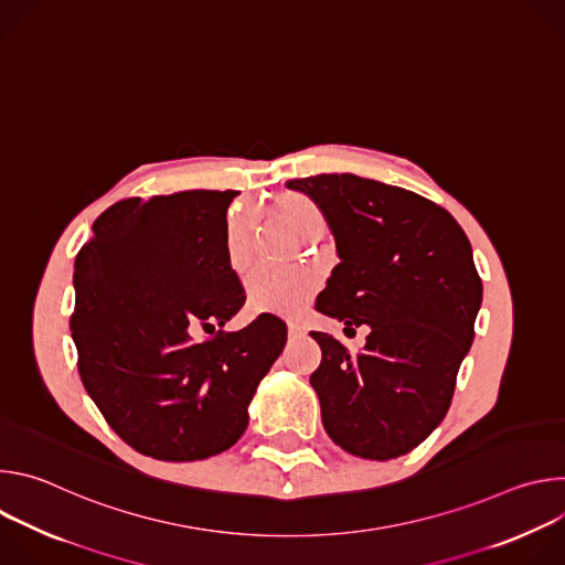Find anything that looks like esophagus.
I'll return each instance as SVG.
<instances>
[{
    "label": "esophagus",
    "instance_id": "obj_1",
    "mask_svg": "<svg viewBox=\"0 0 565 565\" xmlns=\"http://www.w3.org/2000/svg\"><path fill=\"white\" fill-rule=\"evenodd\" d=\"M288 338H290V340L303 338V329H301L299 324H288Z\"/></svg>",
    "mask_w": 565,
    "mask_h": 565
}]
</instances>
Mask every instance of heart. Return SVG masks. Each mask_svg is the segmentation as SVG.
<instances>
[{
  "instance_id": "obj_1",
  "label": "heart",
  "mask_w": 565,
  "mask_h": 565,
  "mask_svg": "<svg viewBox=\"0 0 565 565\" xmlns=\"http://www.w3.org/2000/svg\"><path fill=\"white\" fill-rule=\"evenodd\" d=\"M270 212L301 241H319L327 234L324 212L301 192L277 194L270 203ZM250 236L253 214L244 207L232 210L225 218V250L236 270H244L250 262ZM312 292L315 279L295 270L257 268L246 281L248 303L257 312L295 315L310 301Z\"/></svg>"
}]
</instances>
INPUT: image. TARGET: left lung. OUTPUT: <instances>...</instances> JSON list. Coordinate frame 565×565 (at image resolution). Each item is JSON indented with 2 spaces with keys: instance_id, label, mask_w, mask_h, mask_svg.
<instances>
[{
  "instance_id": "obj_1",
  "label": "left lung",
  "mask_w": 565,
  "mask_h": 565,
  "mask_svg": "<svg viewBox=\"0 0 565 565\" xmlns=\"http://www.w3.org/2000/svg\"><path fill=\"white\" fill-rule=\"evenodd\" d=\"M286 185L321 207L340 255L315 308L351 331L371 329L358 355L310 333L321 349L310 375L321 423L353 456L397 458L443 423L473 340L482 284L469 238L445 207L409 190L355 174Z\"/></svg>"
}]
</instances>
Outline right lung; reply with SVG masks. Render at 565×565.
<instances>
[{"label": "right lung", "mask_w": 565, "mask_h": 565, "mask_svg": "<svg viewBox=\"0 0 565 565\" xmlns=\"http://www.w3.org/2000/svg\"><path fill=\"white\" fill-rule=\"evenodd\" d=\"M236 194L118 201L75 257L71 335L79 377L109 427L158 460L230 449L286 347V324L270 312L236 333L221 331L246 303L225 250V214ZM216 326L207 341L191 338Z\"/></svg>", "instance_id": "add662e5"}]
</instances>
